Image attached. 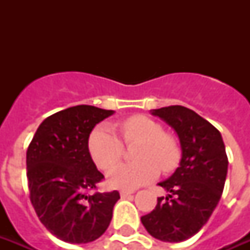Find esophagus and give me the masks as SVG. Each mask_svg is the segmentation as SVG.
<instances>
[{
  "mask_svg": "<svg viewBox=\"0 0 250 250\" xmlns=\"http://www.w3.org/2000/svg\"><path fill=\"white\" fill-rule=\"evenodd\" d=\"M132 193H133L132 190H125V189H123V190H121V197H122V198L128 197V196H131V194H132Z\"/></svg>",
  "mask_w": 250,
  "mask_h": 250,
  "instance_id": "34e87169",
  "label": "esophagus"
}]
</instances>
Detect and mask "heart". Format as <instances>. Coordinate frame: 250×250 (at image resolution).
<instances>
[{
    "label": "heart",
    "instance_id": "1",
    "mask_svg": "<svg viewBox=\"0 0 250 250\" xmlns=\"http://www.w3.org/2000/svg\"><path fill=\"white\" fill-rule=\"evenodd\" d=\"M125 144H139L133 164H122L125 145L117 133L107 125H100L92 131L88 148L92 160L101 170H107L109 186L121 189H135L152 182L160 174L170 172L178 167L182 158L179 141L171 133L165 132L160 122L145 115L125 118L118 125Z\"/></svg>",
    "mask_w": 250,
    "mask_h": 250
}]
</instances>
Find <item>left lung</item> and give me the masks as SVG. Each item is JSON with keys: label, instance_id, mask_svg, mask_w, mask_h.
I'll return each mask as SVG.
<instances>
[{"label": "left lung", "instance_id": "1", "mask_svg": "<svg viewBox=\"0 0 250 250\" xmlns=\"http://www.w3.org/2000/svg\"><path fill=\"white\" fill-rule=\"evenodd\" d=\"M152 114L176 131L182 161L170 178L158 183L170 194L158 197L154 210L143 215L141 223L158 240L179 243L196 235L217 208L229 158L221 132L193 110L174 105Z\"/></svg>", "mask_w": 250, "mask_h": 250}]
</instances>
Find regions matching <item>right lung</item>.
<instances>
[{"label":"right lung","mask_w":250,"mask_h":250,"mask_svg":"<svg viewBox=\"0 0 250 250\" xmlns=\"http://www.w3.org/2000/svg\"><path fill=\"white\" fill-rule=\"evenodd\" d=\"M113 110L78 105L58 111L37 128L27 149L29 200L40 222L71 244L94 241L105 232L118 190L94 192L104 175L88 149L94 125Z\"/></svg>","instance_id":"right-lung-1"}]
</instances>
